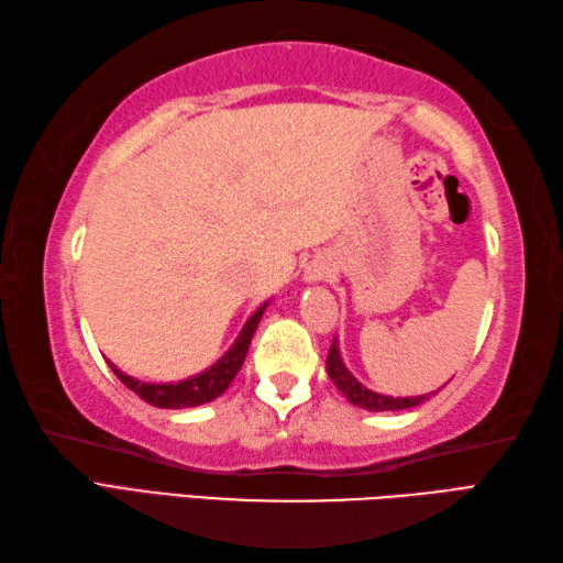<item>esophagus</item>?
I'll list each match as a JSON object with an SVG mask.
<instances>
[{
    "label": "esophagus",
    "mask_w": 563,
    "mask_h": 563,
    "mask_svg": "<svg viewBox=\"0 0 563 563\" xmlns=\"http://www.w3.org/2000/svg\"><path fill=\"white\" fill-rule=\"evenodd\" d=\"M320 277V274H311V279H318Z\"/></svg>",
    "instance_id": "esophagus-1"
}]
</instances>
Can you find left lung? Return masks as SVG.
<instances>
[{"instance_id": "8db88e82", "label": "left lung", "mask_w": 563, "mask_h": 563, "mask_svg": "<svg viewBox=\"0 0 563 563\" xmlns=\"http://www.w3.org/2000/svg\"><path fill=\"white\" fill-rule=\"evenodd\" d=\"M328 376L332 378V384H335L350 404L360 406L364 410H374V412H382V410H406V408H416L420 404H426L428 398H432L438 391L426 394V396H408V398H394V396H384V394H376L372 388L362 386L357 378H354L345 362L340 357V350H338V342H332V347L328 352Z\"/></svg>"}]
</instances>
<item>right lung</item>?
Listing matches in <instances>:
<instances>
[{"label": "right lung", "mask_w": 563, "mask_h": 563, "mask_svg": "<svg viewBox=\"0 0 563 563\" xmlns=\"http://www.w3.org/2000/svg\"><path fill=\"white\" fill-rule=\"evenodd\" d=\"M265 308H267V303H262L257 311L247 318V323L243 330H240V335L233 342V347L228 350L221 360H218L213 366H209L206 372L185 378V382L145 384V382H137V378H133L129 374H123L111 362H109V366H111V372L121 378L123 386H129L133 394H137L145 400V404H151L155 408H194V406L209 404V400L218 398L228 386H231L235 374L240 372V366H243L252 335H255Z\"/></svg>", "instance_id": "right-lung-1"}]
</instances>
